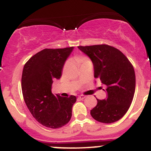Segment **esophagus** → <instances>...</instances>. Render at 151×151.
I'll return each instance as SVG.
<instances>
[{"mask_svg":"<svg viewBox=\"0 0 151 151\" xmlns=\"http://www.w3.org/2000/svg\"><path fill=\"white\" fill-rule=\"evenodd\" d=\"M78 98L79 99V100H84V99L85 98V96H84V95H80V96H79Z\"/></svg>","mask_w":151,"mask_h":151,"instance_id":"obj_1","label":"esophagus"}]
</instances>
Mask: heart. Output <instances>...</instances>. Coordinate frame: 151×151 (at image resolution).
Returning a JSON list of instances; mask_svg holds the SVG:
<instances>
[{
  "label": "heart",
  "instance_id": "b5f03b06",
  "mask_svg": "<svg viewBox=\"0 0 151 151\" xmlns=\"http://www.w3.org/2000/svg\"><path fill=\"white\" fill-rule=\"evenodd\" d=\"M75 60L78 64H83L84 62L88 61V59L86 57H82V56H77V57H75Z\"/></svg>",
  "mask_w": 151,
  "mask_h": 151
}]
</instances>
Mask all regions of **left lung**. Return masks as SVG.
Wrapping results in <instances>:
<instances>
[{
	"instance_id": "8db88e82",
	"label": "left lung",
	"mask_w": 151,
	"mask_h": 151,
	"mask_svg": "<svg viewBox=\"0 0 151 151\" xmlns=\"http://www.w3.org/2000/svg\"><path fill=\"white\" fill-rule=\"evenodd\" d=\"M94 66V77L105 84L107 97L98 100L90 111L92 117L102 123L121 119L132 103L135 89V74L131 63L123 54L106 44L78 46Z\"/></svg>"
}]
</instances>
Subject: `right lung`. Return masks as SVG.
Returning a JSON list of instances; mask_svg holds the SVG:
<instances>
[{
  "instance_id": "1",
  "label": "right lung",
  "mask_w": 151,
  "mask_h": 151,
  "mask_svg": "<svg viewBox=\"0 0 151 151\" xmlns=\"http://www.w3.org/2000/svg\"><path fill=\"white\" fill-rule=\"evenodd\" d=\"M74 47L45 49L25 64L21 77L24 99L33 117L49 128H59L70 120L75 96L63 97L51 92L53 81L62 77L64 63Z\"/></svg>"
}]
</instances>
